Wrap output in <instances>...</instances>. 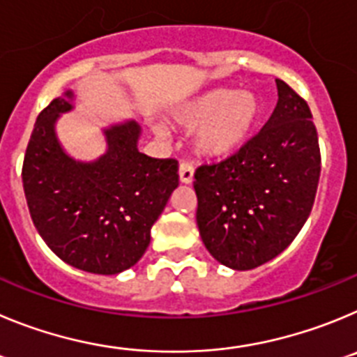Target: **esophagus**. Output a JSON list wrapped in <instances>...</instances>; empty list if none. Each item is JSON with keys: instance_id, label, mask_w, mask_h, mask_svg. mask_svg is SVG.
Listing matches in <instances>:
<instances>
[{"instance_id": "34e87169", "label": "esophagus", "mask_w": 357, "mask_h": 357, "mask_svg": "<svg viewBox=\"0 0 357 357\" xmlns=\"http://www.w3.org/2000/svg\"><path fill=\"white\" fill-rule=\"evenodd\" d=\"M179 181L181 183H192L194 181V167L190 163H181L179 165Z\"/></svg>"}]
</instances>
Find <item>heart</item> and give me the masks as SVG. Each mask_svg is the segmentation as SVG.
Returning a JSON list of instances; mask_svg holds the SVG:
<instances>
[{
  "label": "heart",
  "instance_id": "heart-1",
  "mask_svg": "<svg viewBox=\"0 0 357 357\" xmlns=\"http://www.w3.org/2000/svg\"><path fill=\"white\" fill-rule=\"evenodd\" d=\"M252 92L217 89L183 105L174 121L183 130H195V149L204 156H226L249 140L259 119Z\"/></svg>",
  "mask_w": 357,
  "mask_h": 357
}]
</instances>
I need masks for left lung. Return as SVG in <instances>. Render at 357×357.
I'll list each match as a JSON object with an SVG mask.
<instances>
[{"instance_id":"8db88e82","label":"left lung","mask_w":357,"mask_h":357,"mask_svg":"<svg viewBox=\"0 0 357 357\" xmlns=\"http://www.w3.org/2000/svg\"><path fill=\"white\" fill-rule=\"evenodd\" d=\"M278 107L236 153L197 167V227L217 261L250 271L287 249L313 208L320 178L311 110L278 79Z\"/></svg>"}]
</instances>
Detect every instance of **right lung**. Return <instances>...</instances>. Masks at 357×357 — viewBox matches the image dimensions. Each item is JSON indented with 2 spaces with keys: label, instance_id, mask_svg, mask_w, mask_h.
Listing matches in <instances>:
<instances>
[{
  "label": "right lung",
  "instance_id": "right-lung-1",
  "mask_svg": "<svg viewBox=\"0 0 357 357\" xmlns=\"http://www.w3.org/2000/svg\"><path fill=\"white\" fill-rule=\"evenodd\" d=\"M70 99V91L53 99L31 131L22 162L28 210L60 259L91 274H119L146 252L151 227L178 186V160L140 153V126L130 121L105 130L107 155L75 162L54 135Z\"/></svg>",
  "mask_w": 357,
  "mask_h": 357
}]
</instances>
